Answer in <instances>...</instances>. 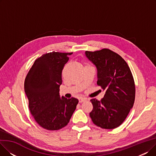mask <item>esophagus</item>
Masks as SVG:
<instances>
[{
	"label": "esophagus",
	"instance_id": "1",
	"mask_svg": "<svg viewBox=\"0 0 156 156\" xmlns=\"http://www.w3.org/2000/svg\"><path fill=\"white\" fill-rule=\"evenodd\" d=\"M85 101H87V99H85V98H80V99H79V102L80 103L83 102Z\"/></svg>",
	"mask_w": 156,
	"mask_h": 156
}]
</instances>
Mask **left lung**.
<instances>
[{
	"label": "left lung",
	"mask_w": 156,
	"mask_h": 156,
	"mask_svg": "<svg viewBox=\"0 0 156 156\" xmlns=\"http://www.w3.org/2000/svg\"><path fill=\"white\" fill-rule=\"evenodd\" d=\"M85 55L97 68V85L105 91L101 101L90 100V112L94 123L104 129L120 126L133 108L135 86L132 73L126 62L108 48L86 51Z\"/></svg>",
	"instance_id": "8db88e82"
}]
</instances>
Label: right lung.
Returning <instances> with one entry per match:
<instances>
[{
    "instance_id": "obj_1",
    "label": "right lung",
    "mask_w": 156,
    "mask_h": 156,
    "mask_svg": "<svg viewBox=\"0 0 156 156\" xmlns=\"http://www.w3.org/2000/svg\"><path fill=\"white\" fill-rule=\"evenodd\" d=\"M73 53L52 52L37 59L24 80L29 109L37 123L48 130L68 125L78 100L60 97L62 71Z\"/></svg>"
}]
</instances>
